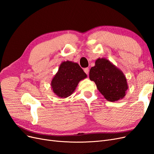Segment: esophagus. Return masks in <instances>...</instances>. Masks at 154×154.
<instances>
[{
	"instance_id": "obj_1",
	"label": "esophagus",
	"mask_w": 154,
	"mask_h": 154,
	"mask_svg": "<svg viewBox=\"0 0 154 154\" xmlns=\"http://www.w3.org/2000/svg\"><path fill=\"white\" fill-rule=\"evenodd\" d=\"M84 72H85L87 74H88V72H89V69H88V67L85 68V69H84Z\"/></svg>"
}]
</instances>
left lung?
I'll return each mask as SVG.
<instances>
[{
  "label": "left lung",
  "mask_w": 154,
  "mask_h": 154,
  "mask_svg": "<svg viewBox=\"0 0 154 154\" xmlns=\"http://www.w3.org/2000/svg\"><path fill=\"white\" fill-rule=\"evenodd\" d=\"M89 78L109 101L122 100L127 94L128 86L123 72L105 58L96 60L95 66L90 70Z\"/></svg>",
  "instance_id": "1"
}]
</instances>
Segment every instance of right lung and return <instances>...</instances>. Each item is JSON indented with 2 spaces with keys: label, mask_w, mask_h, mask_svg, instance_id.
<instances>
[{
  "label": "right lung",
  "mask_w": 154,
  "mask_h": 154,
  "mask_svg": "<svg viewBox=\"0 0 154 154\" xmlns=\"http://www.w3.org/2000/svg\"><path fill=\"white\" fill-rule=\"evenodd\" d=\"M87 77L78 63L71 61L63 62L51 82L54 94L66 98L75 91L79 82Z\"/></svg>",
  "instance_id": "right-lung-1"
}]
</instances>
